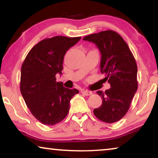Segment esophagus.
<instances>
[{
  "label": "esophagus",
  "mask_w": 158,
  "mask_h": 158,
  "mask_svg": "<svg viewBox=\"0 0 158 158\" xmlns=\"http://www.w3.org/2000/svg\"><path fill=\"white\" fill-rule=\"evenodd\" d=\"M81 94H83L85 96H90L92 94V93L90 91H88V90H81Z\"/></svg>",
  "instance_id": "34e87169"
}]
</instances>
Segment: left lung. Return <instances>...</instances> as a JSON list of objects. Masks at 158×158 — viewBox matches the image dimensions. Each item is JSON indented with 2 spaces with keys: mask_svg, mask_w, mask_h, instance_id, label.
I'll return each instance as SVG.
<instances>
[{
  "mask_svg": "<svg viewBox=\"0 0 158 158\" xmlns=\"http://www.w3.org/2000/svg\"><path fill=\"white\" fill-rule=\"evenodd\" d=\"M96 44L101 54V72L111 88L98 90L102 104L94 110V115L106 123H114L124 117L138 88L137 66L128 45L117 32L106 30L83 37Z\"/></svg>",
  "mask_w": 158,
  "mask_h": 158,
  "instance_id": "1",
  "label": "left lung"
}]
</instances>
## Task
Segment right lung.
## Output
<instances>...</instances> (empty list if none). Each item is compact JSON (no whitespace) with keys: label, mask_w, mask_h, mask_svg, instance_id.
<instances>
[{"label":"right lung","mask_w":158,"mask_h":158,"mask_svg":"<svg viewBox=\"0 0 158 158\" xmlns=\"http://www.w3.org/2000/svg\"><path fill=\"white\" fill-rule=\"evenodd\" d=\"M81 37L57 36L44 39L32 47L21 70L20 90L32 115L45 125H55L64 119L70 99L78 90L64 88L56 81L62 74L67 51Z\"/></svg>","instance_id":"1"}]
</instances>
